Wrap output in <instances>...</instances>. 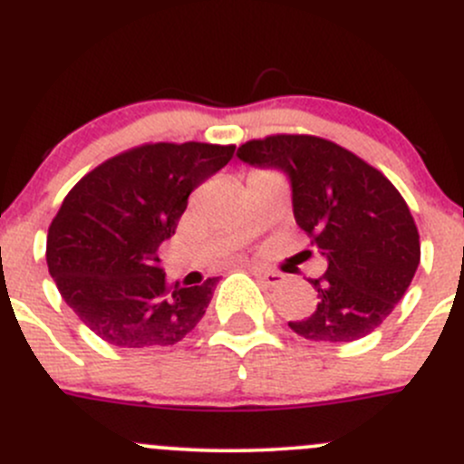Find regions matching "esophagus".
I'll return each instance as SVG.
<instances>
[{
  "mask_svg": "<svg viewBox=\"0 0 464 464\" xmlns=\"http://www.w3.org/2000/svg\"><path fill=\"white\" fill-rule=\"evenodd\" d=\"M251 273L257 277L260 282L269 286H280L285 282V276L277 271H269V269H262V266H251Z\"/></svg>",
  "mask_w": 464,
  "mask_h": 464,
  "instance_id": "esophagus-1",
  "label": "esophagus"
}]
</instances>
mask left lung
<instances>
[{
	"label": "left lung",
	"mask_w": 464,
	"mask_h": 464,
	"mask_svg": "<svg viewBox=\"0 0 464 464\" xmlns=\"http://www.w3.org/2000/svg\"><path fill=\"white\" fill-rule=\"evenodd\" d=\"M237 158L289 178L297 227L326 260L324 276L311 280L315 311L289 322L291 329L334 344L378 329L420 265V236L398 188L358 155L315 135L251 140Z\"/></svg>",
	"instance_id": "left-lung-1"
}]
</instances>
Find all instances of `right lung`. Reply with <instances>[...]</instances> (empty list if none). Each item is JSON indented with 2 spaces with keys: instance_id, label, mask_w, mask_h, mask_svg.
<instances>
[{
  "instance_id": "1",
  "label": "right lung",
  "mask_w": 464,
  "mask_h": 464,
  "mask_svg": "<svg viewBox=\"0 0 464 464\" xmlns=\"http://www.w3.org/2000/svg\"><path fill=\"white\" fill-rule=\"evenodd\" d=\"M236 146L142 144L86 173L46 237L48 273L66 304L104 343L155 349L191 334L218 286L169 285L158 248L178 228L188 195L227 167Z\"/></svg>"
}]
</instances>
